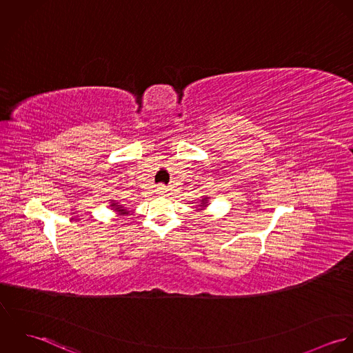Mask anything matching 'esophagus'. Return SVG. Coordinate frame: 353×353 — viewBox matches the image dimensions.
<instances>
[{
    "label": "esophagus",
    "instance_id": "obj_1",
    "mask_svg": "<svg viewBox=\"0 0 353 353\" xmlns=\"http://www.w3.org/2000/svg\"><path fill=\"white\" fill-rule=\"evenodd\" d=\"M156 192L159 193V194H163L164 192H165V188L164 186H157V189H156Z\"/></svg>",
    "mask_w": 353,
    "mask_h": 353
}]
</instances>
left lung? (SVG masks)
I'll use <instances>...</instances> for the list:
<instances>
[{
    "label": "left lung",
    "mask_w": 353,
    "mask_h": 353,
    "mask_svg": "<svg viewBox=\"0 0 353 353\" xmlns=\"http://www.w3.org/2000/svg\"><path fill=\"white\" fill-rule=\"evenodd\" d=\"M208 202H209V197H203V199H202L201 205H199V208H200V210H202V209H205V208H206V206H208V205H209V203H208Z\"/></svg>",
    "instance_id": "obj_1"
}]
</instances>
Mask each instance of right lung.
I'll return each mask as SVG.
<instances>
[{
    "label": "right lung",
    "mask_w": 353,
    "mask_h": 353,
    "mask_svg": "<svg viewBox=\"0 0 353 353\" xmlns=\"http://www.w3.org/2000/svg\"><path fill=\"white\" fill-rule=\"evenodd\" d=\"M110 206H111V209H112L114 212H117L119 216H125V214H128V213H129V210H126V209H125V206L119 205L118 202H115L114 200H112V202L110 203Z\"/></svg>",
    "instance_id": "right-lung-1"
}]
</instances>
